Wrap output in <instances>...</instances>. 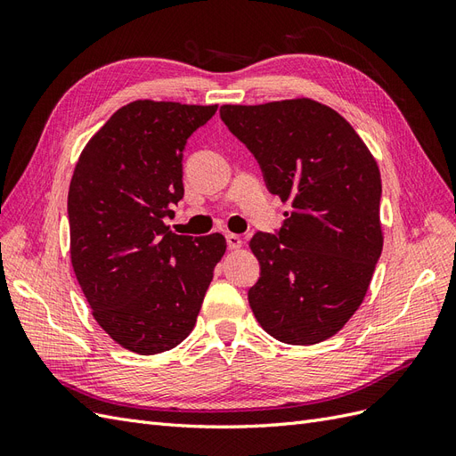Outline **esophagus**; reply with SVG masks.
I'll return each instance as SVG.
<instances>
[{
	"mask_svg": "<svg viewBox=\"0 0 456 456\" xmlns=\"http://www.w3.org/2000/svg\"><path fill=\"white\" fill-rule=\"evenodd\" d=\"M226 243H228V249H240V247L243 245L241 238L238 236V233H226Z\"/></svg>",
	"mask_w": 456,
	"mask_h": 456,
	"instance_id": "obj_1",
	"label": "esophagus"
}]
</instances>
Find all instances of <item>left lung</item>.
<instances>
[{
	"mask_svg": "<svg viewBox=\"0 0 456 456\" xmlns=\"http://www.w3.org/2000/svg\"><path fill=\"white\" fill-rule=\"evenodd\" d=\"M220 118L251 150L272 194L293 211L249 247L260 278L249 305L287 344H317L362 306L382 253L380 171L350 123L312 99L224 104Z\"/></svg>",
	"mask_w": 456,
	"mask_h": 456,
	"instance_id": "8db88e82",
	"label": "left lung"
}]
</instances>
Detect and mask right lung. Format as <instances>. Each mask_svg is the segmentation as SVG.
Listing matches in <instances>:
<instances>
[{"label": "right lung", "instance_id": "add662e5", "mask_svg": "<svg viewBox=\"0 0 456 456\" xmlns=\"http://www.w3.org/2000/svg\"><path fill=\"white\" fill-rule=\"evenodd\" d=\"M216 104L134 101L93 134L68 190L70 258L93 317L141 355L181 344L196 325L223 233H173L163 218L184 196L183 150Z\"/></svg>", "mask_w": 456, "mask_h": 456}]
</instances>
